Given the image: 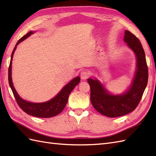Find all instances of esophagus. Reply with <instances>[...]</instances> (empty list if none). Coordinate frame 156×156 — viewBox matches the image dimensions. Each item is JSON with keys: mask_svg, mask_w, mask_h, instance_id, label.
I'll use <instances>...</instances> for the list:
<instances>
[{"mask_svg": "<svg viewBox=\"0 0 156 156\" xmlns=\"http://www.w3.org/2000/svg\"><path fill=\"white\" fill-rule=\"evenodd\" d=\"M89 76V72L84 69V70H82L80 72V77L82 79V80H86V79H87Z\"/></svg>", "mask_w": 156, "mask_h": 156, "instance_id": "obj_1", "label": "esophagus"}]
</instances>
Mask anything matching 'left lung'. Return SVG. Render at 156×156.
I'll return each mask as SVG.
<instances>
[{
	"mask_svg": "<svg viewBox=\"0 0 156 156\" xmlns=\"http://www.w3.org/2000/svg\"><path fill=\"white\" fill-rule=\"evenodd\" d=\"M124 41L137 57L136 74L128 91L122 95H111L97 80L88 79L92 106L98 112L108 117H120L134 111L140 103L147 84L148 68L140 41L129 31L125 32Z\"/></svg>",
	"mask_w": 156,
	"mask_h": 156,
	"instance_id": "obj_1",
	"label": "left lung"
}]
</instances>
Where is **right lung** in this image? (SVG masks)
Segmentation results:
<instances>
[{
    "instance_id": "right-lung-1",
    "label": "right lung",
    "mask_w": 156,
    "mask_h": 156,
    "mask_svg": "<svg viewBox=\"0 0 156 156\" xmlns=\"http://www.w3.org/2000/svg\"><path fill=\"white\" fill-rule=\"evenodd\" d=\"M33 34L32 31H29L28 34L25 35L23 37L16 43L15 47L13 49L11 54V62H10L9 67V83L12 91L13 95L15 98V100L17 102L19 107L22 110L28 115L34 116V117H40V118H49L58 115V114L64 110L66 104L68 102V97L73 89L77 85L80 81V77H76L73 79L72 81L69 82L68 84H66L65 87L62 88V90L59 92V93L55 97L51 100L42 103H33L28 101L23 100V98L19 97L17 92H16L15 89L13 87L12 78H11V67H12V59L14 51L17 45L20 42L23 41L29 36Z\"/></svg>"
}]
</instances>
